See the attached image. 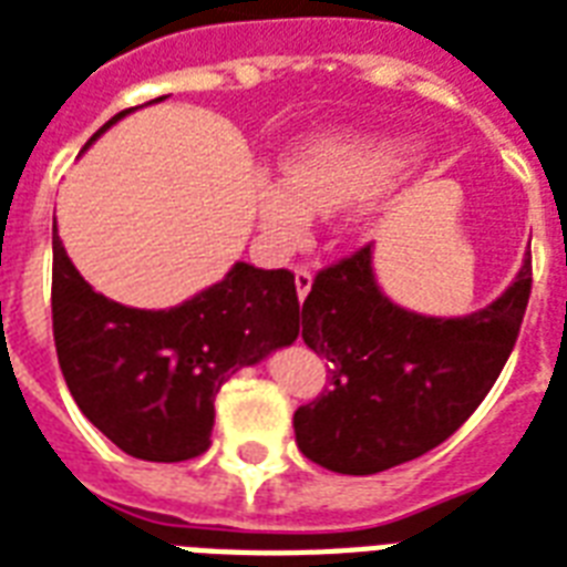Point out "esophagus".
I'll return each mask as SVG.
<instances>
[{
    "label": "esophagus",
    "instance_id": "obj_1",
    "mask_svg": "<svg viewBox=\"0 0 567 567\" xmlns=\"http://www.w3.org/2000/svg\"><path fill=\"white\" fill-rule=\"evenodd\" d=\"M310 287H313V271L308 266L296 268V292H299V301L308 299Z\"/></svg>",
    "mask_w": 567,
    "mask_h": 567
}]
</instances>
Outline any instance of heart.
<instances>
[{"mask_svg": "<svg viewBox=\"0 0 567 567\" xmlns=\"http://www.w3.org/2000/svg\"><path fill=\"white\" fill-rule=\"evenodd\" d=\"M406 167V146L391 137H329L287 157V173H257L254 203L268 248L292 254L313 236L317 215L355 208L364 218Z\"/></svg>", "mask_w": 567, "mask_h": 567, "instance_id": "b5f03b06", "label": "heart"}]
</instances>
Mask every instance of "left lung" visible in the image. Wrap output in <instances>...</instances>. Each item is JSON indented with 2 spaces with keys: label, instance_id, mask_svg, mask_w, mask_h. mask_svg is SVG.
<instances>
[{
  "label": "left lung",
  "instance_id": "8db88e82",
  "mask_svg": "<svg viewBox=\"0 0 567 567\" xmlns=\"http://www.w3.org/2000/svg\"><path fill=\"white\" fill-rule=\"evenodd\" d=\"M529 289L526 254L487 308L427 317L382 292L370 245L319 271L301 305V338L331 361V389L296 410L301 454L340 475H373L436 449L493 389Z\"/></svg>",
  "mask_w": 567,
  "mask_h": 567
}]
</instances>
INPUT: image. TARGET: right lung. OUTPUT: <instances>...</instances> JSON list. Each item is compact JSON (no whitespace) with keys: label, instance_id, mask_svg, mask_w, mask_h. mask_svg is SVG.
<instances>
[{"label":"right lung","instance_id":"1","mask_svg":"<svg viewBox=\"0 0 567 567\" xmlns=\"http://www.w3.org/2000/svg\"><path fill=\"white\" fill-rule=\"evenodd\" d=\"M134 110L116 113L86 148ZM299 319L296 278L287 268L250 262H236L224 280L176 308H125L89 287L53 218L59 368L80 412L131 457L178 463L203 454L220 385L289 347L299 338Z\"/></svg>","mask_w":567,"mask_h":567}]
</instances>
